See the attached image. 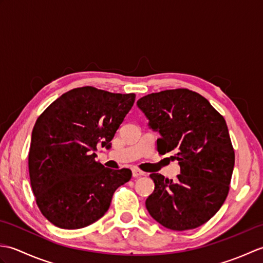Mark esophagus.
<instances>
[{"mask_svg": "<svg viewBox=\"0 0 263 263\" xmlns=\"http://www.w3.org/2000/svg\"><path fill=\"white\" fill-rule=\"evenodd\" d=\"M142 175H144V173L141 172L140 170H137V168H133L132 170V176L133 177H140Z\"/></svg>", "mask_w": 263, "mask_h": 263, "instance_id": "1", "label": "esophagus"}]
</instances>
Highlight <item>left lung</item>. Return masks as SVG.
Instances as JSON below:
<instances>
[{
  "mask_svg": "<svg viewBox=\"0 0 263 263\" xmlns=\"http://www.w3.org/2000/svg\"><path fill=\"white\" fill-rule=\"evenodd\" d=\"M137 105L150 128L160 133L158 153L172 154L181 167L175 181L150 175V216L173 231L203 225L225 202L235 164L225 119L204 97L184 88L147 95Z\"/></svg>",
  "mask_w": 263,
  "mask_h": 263,
  "instance_id": "obj_1",
  "label": "left lung"
}]
</instances>
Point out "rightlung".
I'll return each mask as SVG.
<instances>
[{
	"mask_svg": "<svg viewBox=\"0 0 263 263\" xmlns=\"http://www.w3.org/2000/svg\"><path fill=\"white\" fill-rule=\"evenodd\" d=\"M135 100V93L76 88L37 119L28 167L36 203L53 225L78 230L92 224L108 210L115 190L130 181V170L104 167L95 152L110 148Z\"/></svg>",
	"mask_w": 263,
	"mask_h": 263,
	"instance_id": "obj_1",
	"label": "right lung"
}]
</instances>
